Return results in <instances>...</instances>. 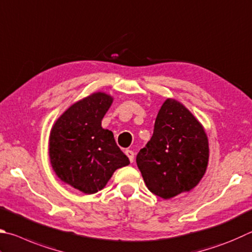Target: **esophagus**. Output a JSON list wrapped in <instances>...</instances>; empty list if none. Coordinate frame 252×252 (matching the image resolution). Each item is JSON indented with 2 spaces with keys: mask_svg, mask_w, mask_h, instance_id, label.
<instances>
[{
  "mask_svg": "<svg viewBox=\"0 0 252 252\" xmlns=\"http://www.w3.org/2000/svg\"><path fill=\"white\" fill-rule=\"evenodd\" d=\"M126 157L129 158L130 162H131V163L133 162V159H134V152H133V151H131V150H126Z\"/></svg>",
  "mask_w": 252,
  "mask_h": 252,
  "instance_id": "obj_1",
  "label": "esophagus"
}]
</instances>
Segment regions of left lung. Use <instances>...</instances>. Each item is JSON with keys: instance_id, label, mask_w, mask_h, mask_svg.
Here are the masks:
<instances>
[{"instance_id": "left-lung-1", "label": "left lung", "mask_w": 252, "mask_h": 252, "mask_svg": "<svg viewBox=\"0 0 252 252\" xmlns=\"http://www.w3.org/2000/svg\"><path fill=\"white\" fill-rule=\"evenodd\" d=\"M209 158L207 134L184 104L168 98L162 104L151 140L136 155L150 191L164 199L193 189Z\"/></svg>"}]
</instances>
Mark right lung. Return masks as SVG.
I'll return each mask as SVG.
<instances>
[{
  "instance_id": "right-lung-1",
  "label": "right lung",
  "mask_w": 252,
  "mask_h": 252,
  "mask_svg": "<svg viewBox=\"0 0 252 252\" xmlns=\"http://www.w3.org/2000/svg\"><path fill=\"white\" fill-rule=\"evenodd\" d=\"M113 98L94 93L72 104L54 123L49 134V158L61 180L85 194L107 185L118 168L130 164L101 121Z\"/></svg>"
}]
</instances>
